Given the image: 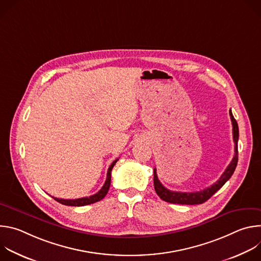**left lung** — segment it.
<instances>
[{
	"mask_svg": "<svg viewBox=\"0 0 261 261\" xmlns=\"http://www.w3.org/2000/svg\"><path fill=\"white\" fill-rule=\"evenodd\" d=\"M229 115L232 123V134H233V141H234V156L232 158V161L230 164L227 166L225 171L223 172V174L220 176V178L213 184L211 187L203 189L202 191L198 192H174L170 191L167 188H165L164 186L160 182L158 176H157V171L156 168L154 169V187L156 190V193L158 196L170 203H177V204H201L205 202L207 199H210L219 189H221L224 185L233 174L236 167L238 165V140H239V126L236 121V119L232 116L231 109L229 110Z\"/></svg>",
	"mask_w": 261,
	"mask_h": 261,
	"instance_id": "8db88e82",
	"label": "left lung"
}]
</instances>
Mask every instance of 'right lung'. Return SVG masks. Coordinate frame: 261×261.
Returning a JSON list of instances; mask_svg holds the SVG:
<instances>
[{
  "instance_id": "1",
  "label": "right lung",
  "mask_w": 261,
  "mask_h": 261,
  "mask_svg": "<svg viewBox=\"0 0 261 261\" xmlns=\"http://www.w3.org/2000/svg\"><path fill=\"white\" fill-rule=\"evenodd\" d=\"M119 159H116L111 165L108 168L107 171V176H106V180L103 185V187L101 188L100 191H98L96 194L89 196V197H83V198H77V199H62V198H55V200H57L58 202L65 204V205H70V206H83V205H88L91 203H95L97 201H100L101 199H103L105 197V195L107 194L109 187H110V179H111V170H113L115 164L117 163Z\"/></svg>"
}]
</instances>
